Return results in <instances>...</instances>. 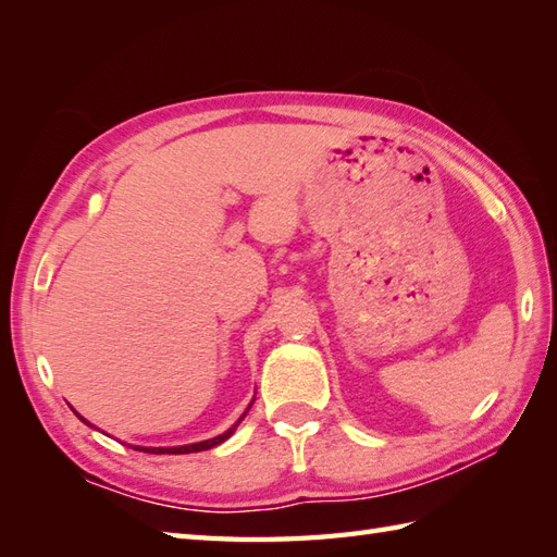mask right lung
Listing matches in <instances>:
<instances>
[{"label": "right lung", "mask_w": 557, "mask_h": 557, "mask_svg": "<svg viewBox=\"0 0 557 557\" xmlns=\"http://www.w3.org/2000/svg\"><path fill=\"white\" fill-rule=\"evenodd\" d=\"M252 403H255V398H252ZM252 403L247 405V410L240 414V419H238L236 424H233L228 431H224V434L214 436V438H207V441H200V443H188V446H171V448H147V446H133V450H143V453H152V455H185V453H200V450H209V448H214V446H219V443H224L226 438H231L233 431H236V429H238V424H240L243 419H245V414L250 412ZM73 412H76V410H73ZM76 414H78V412H76ZM78 419H81L83 424L92 426V424H90L88 419H85V417H81V414H78ZM92 429H97V426H92Z\"/></svg>", "instance_id": "add662e5"}]
</instances>
